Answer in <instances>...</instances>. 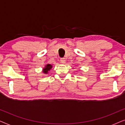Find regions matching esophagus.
Listing matches in <instances>:
<instances>
[{"label":"esophagus","instance_id":"1","mask_svg":"<svg viewBox=\"0 0 125 125\" xmlns=\"http://www.w3.org/2000/svg\"><path fill=\"white\" fill-rule=\"evenodd\" d=\"M60 61L61 63H62V64H65V58H61L60 59Z\"/></svg>","mask_w":125,"mask_h":125}]
</instances>
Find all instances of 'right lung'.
Here are the masks:
<instances>
[{"label": "right lung", "mask_w": 125, "mask_h": 125, "mask_svg": "<svg viewBox=\"0 0 125 125\" xmlns=\"http://www.w3.org/2000/svg\"><path fill=\"white\" fill-rule=\"evenodd\" d=\"M52 65L50 64H47V65H45L44 68H42V73L44 74H48L49 73V72L50 71V70L52 68Z\"/></svg>", "instance_id": "add662e5"}]
</instances>
